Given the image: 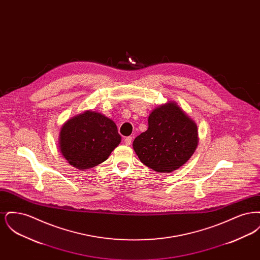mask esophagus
Wrapping results in <instances>:
<instances>
[{
	"label": "esophagus",
	"instance_id": "1",
	"mask_svg": "<svg viewBox=\"0 0 260 260\" xmlns=\"http://www.w3.org/2000/svg\"><path fill=\"white\" fill-rule=\"evenodd\" d=\"M132 140H133V137L132 136H127L124 138V144L125 145H131L132 144Z\"/></svg>",
	"mask_w": 260,
	"mask_h": 260
}]
</instances>
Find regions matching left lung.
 Here are the masks:
<instances>
[{"label": "left lung", "mask_w": 260, "mask_h": 260, "mask_svg": "<svg viewBox=\"0 0 260 260\" xmlns=\"http://www.w3.org/2000/svg\"><path fill=\"white\" fill-rule=\"evenodd\" d=\"M198 144V128L180 107L169 102L148 118V129L133 143L139 160L159 173H172L193 155Z\"/></svg>", "instance_id": "obj_1"}]
</instances>
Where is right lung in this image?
Returning a JSON list of instances; mask_svg holds the SVG:
<instances>
[{
	"label": "right lung",
	"instance_id": "1",
	"mask_svg": "<svg viewBox=\"0 0 260 260\" xmlns=\"http://www.w3.org/2000/svg\"><path fill=\"white\" fill-rule=\"evenodd\" d=\"M121 142L116 124L96 112L86 111L62 126V156L78 170H88L106 161Z\"/></svg>",
	"mask_w": 260,
	"mask_h": 260
}]
</instances>
